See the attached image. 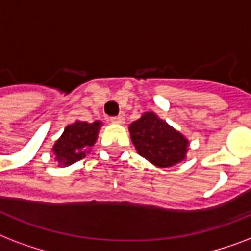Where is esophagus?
Returning <instances> with one entry per match:
<instances>
[{"label":"esophagus","instance_id":"1","mask_svg":"<svg viewBox=\"0 0 251 251\" xmlns=\"http://www.w3.org/2000/svg\"><path fill=\"white\" fill-rule=\"evenodd\" d=\"M111 122L115 124H123L124 123V116L119 115V116H114L111 118Z\"/></svg>","mask_w":251,"mask_h":251}]
</instances>
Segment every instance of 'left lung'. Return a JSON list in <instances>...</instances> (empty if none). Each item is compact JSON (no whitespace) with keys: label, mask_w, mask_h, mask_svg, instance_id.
<instances>
[{"label":"left lung","mask_w":251,"mask_h":251,"mask_svg":"<svg viewBox=\"0 0 251 251\" xmlns=\"http://www.w3.org/2000/svg\"><path fill=\"white\" fill-rule=\"evenodd\" d=\"M129 135L140 156L156 168H172L187 158L190 141L183 133L147 111L129 124Z\"/></svg>","instance_id":"left-lung-1"}]
</instances>
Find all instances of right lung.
Masks as SVG:
<instances>
[{"label":"right lung","mask_w":251,"mask_h":251,"mask_svg":"<svg viewBox=\"0 0 251 251\" xmlns=\"http://www.w3.org/2000/svg\"><path fill=\"white\" fill-rule=\"evenodd\" d=\"M102 126L103 123L100 120H94L93 123L75 120L64 128L63 135L56 140L52 148L57 166L67 168L85 158L97 143Z\"/></svg>","instance_id":"1"}]
</instances>
